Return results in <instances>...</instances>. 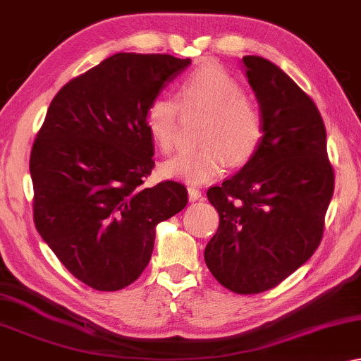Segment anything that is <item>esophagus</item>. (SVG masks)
I'll use <instances>...</instances> for the list:
<instances>
[{
  "label": "esophagus",
  "mask_w": 361,
  "mask_h": 361,
  "mask_svg": "<svg viewBox=\"0 0 361 361\" xmlns=\"http://www.w3.org/2000/svg\"><path fill=\"white\" fill-rule=\"evenodd\" d=\"M202 190L197 187H188V200L190 202H198V200H202Z\"/></svg>",
  "instance_id": "34e87169"
}]
</instances>
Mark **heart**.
<instances>
[{"instance_id":"obj_1","label":"heart","mask_w":361,"mask_h":361,"mask_svg":"<svg viewBox=\"0 0 361 361\" xmlns=\"http://www.w3.org/2000/svg\"><path fill=\"white\" fill-rule=\"evenodd\" d=\"M177 90L182 108L207 113L200 134L203 143L164 161V176L188 184H204L223 173L227 161L232 166L250 161L262 145L264 116L231 72L218 64H207L182 79ZM145 123L154 143L164 153L173 152L179 129V103L164 93L153 97L147 106Z\"/></svg>"}]
</instances>
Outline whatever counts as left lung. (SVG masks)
<instances>
[{"label": "left lung", "instance_id": "8db88e82", "mask_svg": "<svg viewBox=\"0 0 361 361\" xmlns=\"http://www.w3.org/2000/svg\"><path fill=\"white\" fill-rule=\"evenodd\" d=\"M264 116L258 152L208 188L219 227L204 248L216 281L242 295L269 290L307 263L323 238L334 192L326 127L313 99L262 56H243Z\"/></svg>", "mask_w": 361, "mask_h": 361}]
</instances>
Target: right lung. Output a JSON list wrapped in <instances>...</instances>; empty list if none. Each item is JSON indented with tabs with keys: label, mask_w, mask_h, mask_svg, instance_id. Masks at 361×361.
Wrapping results in <instances>:
<instances>
[{
	"label": "right lung",
	"mask_w": 361,
	"mask_h": 361,
	"mask_svg": "<svg viewBox=\"0 0 361 361\" xmlns=\"http://www.w3.org/2000/svg\"><path fill=\"white\" fill-rule=\"evenodd\" d=\"M190 59L118 53L53 98L30 153L33 221L69 273L119 290L143 273L157 226L185 208L174 180L143 187L153 140L145 113Z\"/></svg>",
	"instance_id": "add662e5"
}]
</instances>
